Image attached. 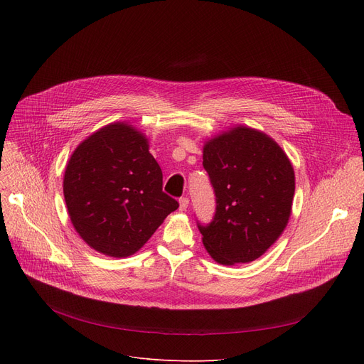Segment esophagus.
<instances>
[{"label":"esophagus","mask_w":364,"mask_h":364,"mask_svg":"<svg viewBox=\"0 0 364 364\" xmlns=\"http://www.w3.org/2000/svg\"><path fill=\"white\" fill-rule=\"evenodd\" d=\"M188 208V198H181L180 199V211H186Z\"/></svg>","instance_id":"obj_1"}]
</instances>
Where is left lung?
<instances>
[{"mask_svg":"<svg viewBox=\"0 0 364 364\" xmlns=\"http://www.w3.org/2000/svg\"><path fill=\"white\" fill-rule=\"evenodd\" d=\"M203 168L215 195V214L200 224L202 242L217 262L259 258L279 239L291 217L294 168L265 134L236 127L203 147Z\"/></svg>","mask_w":364,"mask_h":364,"instance_id":"1","label":"left lung"}]
</instances>
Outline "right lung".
I'll return each mask as SVG.
<instances>
[{"label": "right lung", "mask_w": 364, "mask_h": 364, "mask_svg": "<svg viewBox=\"0 0 364 364\" xmlns=\"http://www.w3.org/2000/svg\"><path fill=\"white\" fill-rule=\"evenodd\" d=\"M63 193L78 235L109 257H129L178 202L164 193L162 171L143 134L110 124L84 140L68 162Z\"/></svg>", "instance_id": "obj_1"}]
</instances>
